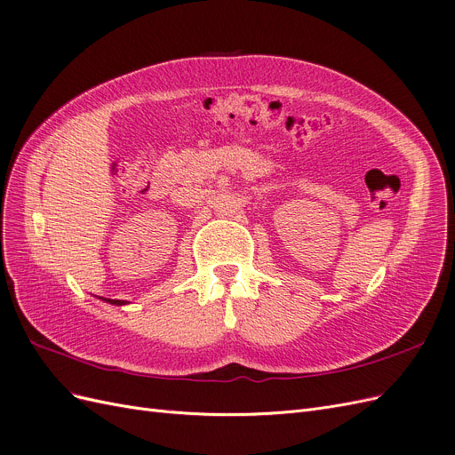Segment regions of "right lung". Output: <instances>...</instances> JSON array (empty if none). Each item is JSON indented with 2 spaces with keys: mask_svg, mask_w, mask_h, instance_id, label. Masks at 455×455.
<instances>
[{
  "mask_svg": "<svg viewBox=\"0 0 455 455\" xmlns=\"http://www.w3.org/2000/svg\"><path fill=\"white\" fill-rule=\"evenodd\" d=\"M112 301V304H117V306H121V304H125V301H121V299H109Z\"/></svg>",
  "mask_w": 455,
  "mask_h": 455,
  "instance_id": "right-lung-1",
  "label": "right lung"
}]
</instances>
